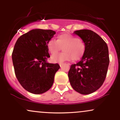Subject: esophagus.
Here are the masks:
<instances>
[{
	"label": "esophagus",
	"mask_w": 120,
	"mask_h": 120,
	"mask_svg": "<svg viewBox=\"0 0 120 120\" xmlns=\"http://www.w3.org/2000/svg\"><path fill=\"white\" fill-rule=\"evenodd\" d=\"M59 65H60V67H62V66H63V63H60V64H59Z\"/></svg>",
	"instance_id": "1"
}]
</instances>
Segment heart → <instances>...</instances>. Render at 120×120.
Instances as JSON below:
<instances>
[{"label": "heart", "instance_id": "obj_1", "mask_svg": "<svg viewBox=\"0 0 120 120\" xmlns=\"http://www.w3.org/2000/svg\"><path fill=\"white\" fill-rule=\"evenodd\" d=\"M48 50L51 54L57 53L61 47L63 52L52 56L53 62L63 63L65 61L77 60L83 55L86 49V45L82 39L70 34H59L57 40L51 38L47 43Z\"/></svg>", "mask_w": 120, "mask_h": 120}]
</instances>
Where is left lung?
<instances>
[{
  "instance_id": "obj_1",
  "label": "left lung",
  "mask_w": 120,
  "mask_h": 120,
  "mask_svg": "<svg viewBox=\"0 0 120 120\" xmlns=\"http://www.w3.org/2000/svg\"><path fill=\"white\" fill-rule=\"evenodd\" d=\"M74 33L86 45L81 61L72 64L68 77L74 90L83 95L96 91L102 86L109 63L107 43L98 34L90 30H79Z\"/></svg>"
}]
</instances>
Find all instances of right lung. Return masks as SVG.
Masks as SVG:
<instances>
[{"instance_id":"obj_1","label":"right lung","mask_w":120,"mask_h":120,"mask_svg":"<svg viewBox=\"0 0 120 120\" xmlns=\"http://www.w3.org/2000/svg\"><path fill=\"white\" fill-rule=\"evenodd\" d=\"M52 30L33 29L19 37L12 54L16 78L24 89L34 94L50 89L59 65L47 62L50 57L47 43L55 34Z\"/></svg>"}]
</instances>
